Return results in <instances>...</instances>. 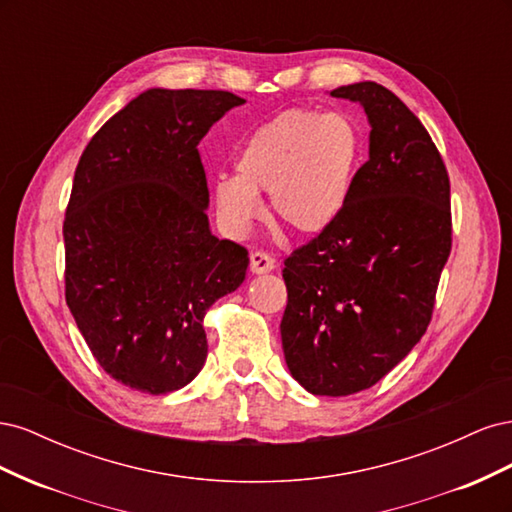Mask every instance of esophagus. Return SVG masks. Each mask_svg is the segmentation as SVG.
Wrapping results in <instances>:
<instances>
[{
  "label": "esophagus",
  "mask_w": 512,
  "mask_h": 512,
  "mask_svg": "<svg viewBox=\"0 0 512 512\" xmlns=\"http://www.w3.org/2000/svg\"><path fill=\"white\" fill-rule=\"evenodd\" d=\"M275 269V260L262 250H256L250 254V271L256 273V275H262V273H271Z\"/></svg>",
  "instance_id": "34e87169"
}]
</instances>
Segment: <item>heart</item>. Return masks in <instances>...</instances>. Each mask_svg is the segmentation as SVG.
Returning a JSON list of instances; mask_svg holds the SVG:
<instances>
[{
	"mask_svg": "<svg viewBox=\"0 0 512 512\" xmlns=\"http://www.w3.org/2000/svg\"><path fill=\"white\" fill-rule=\"evenodd\" d=\"M365 158V132L348 113L288 108L243 138L237 173H220L213 198L224 224L243 232L269 192L275 218L299 232L331 226L350 203Z\"/></svg>",
	"mask_w": 512,
	"mask_h": 512,
	"instance_id": "1",
	"label": "heart"
}]
</instances>
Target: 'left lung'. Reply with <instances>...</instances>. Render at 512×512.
<instances>
[{
	"mask_svg": "<svg viewBox=\"0 0 512 512\" xmlns=\"http://www.w3.org/2000/svg\"><path fill=\"white\" fill-rule=\"evenodd\" d=\"M331 96L363 106L369 160L344 213L284 260L280 329L292 378L312 395L344 397L382 380L425 335L451 254V183L393 91L363 81Z\"/></svg>",
	"mask_w": 512,
	"mask_h": 512,
	"instance_id": "obj_1",
	"label": "left lung"
}]
</instances>
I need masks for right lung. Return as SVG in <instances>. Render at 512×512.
I'll return each instance as SVG.
<instances>
[{"instance_id":"right-lung-1","label":"right lung","mask_w":512,"mask_h":512,"mask_svg":"<svg viewBox=\"0 0 512 512\" xmlns=\"http://www.w3.org/2000/svg\"><path fill=\"white\" fill-rule=\"evenodd\" d=\"M241 104L218 89H147L76 166L66 303L100 367L134 391L166 395L192 382L207 359V309L245 280V247L211 235L198 153Z\"/></svg>"}]
</instances>
